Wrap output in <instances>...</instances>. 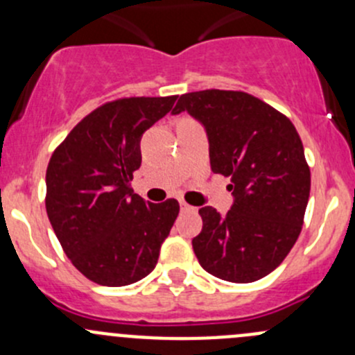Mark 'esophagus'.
I'll list each match as a JSON object with an SVG mask.
<instances>
[{"mask_svg": "<svg viewBox=\"0 0 355 355\" xmlns=\"http://www.w3.org/2000/svg\"><path fill=\"white\" fill-rule=\"evenodd\" d=\"M180 209H182V211H191V209H194V207H191L187 202H184V200H180Z\"/></svg>", "mask_w": 355, "mask_h": 355, "instance_id": "esophagus-1", "label": "esophagus"}]
</instances>
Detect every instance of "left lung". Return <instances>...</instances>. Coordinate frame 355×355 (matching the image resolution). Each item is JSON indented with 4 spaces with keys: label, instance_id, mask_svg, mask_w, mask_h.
<instances>
[{
    "label": "left lung",
    "instance_id": "left-lung-1",
    "mask_svg": "<svg viewBox=\"0 0 355 355\" xmlns=\"http://www.w3.org/2000/svg\"><path fill=\"white\" fill-rule=\"evenodd\" d=\"M182 111L204 127L211 170L230 177L234 191L227 214L199 209V264L232 284L259 280L280 266L302 228L311 191L302 141L287 116L245 92H189L171 114Z\"/></svg>",
    "mask_w": 355,
    "mask_h": 355
}]
</instances>
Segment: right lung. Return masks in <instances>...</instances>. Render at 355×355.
<instances>
[{"label":"right lung","instance_id":"right-lung-1","mask_svg":"<svg viewBox=\"0 0 355 355\" xmlns=\"http://www.w3.org/2000/svg\"><path fill=\"white\" fill-rule=\"evenodd\" d=\"M177 96L106 103L84 118L49 159L46 211L73 266L94 284L123 287L155 270L180 206L146 202L130 180L141 139Z\"/></svg>","mask_w":355,"mask_h":355}]
</instances>
